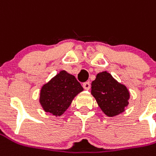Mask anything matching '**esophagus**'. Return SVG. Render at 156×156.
<instances>
[{
    "label": "esophagus",
    "mask_w": 156,
    "mask_h": 156,
    "mask_svg": "<svg viewBox=\"0 0 156 156\" xmlns=\"http://www.w3.org/2000/svg\"><path fill=\"white\" fill-rule=\"evenodd\" d=\"M83 89H86V90H89L90 89V83L89 82H85V83H83Z\"/></svg>",
    "instance_id": "1"
}]
</instances>
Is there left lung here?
I'll use <instances>...</instances> for the list:
<instances>
[{"label":"left lung","mask_w":156,"mask_h":156,"mask_svg":"<svg viewBox=\"0 0 156 156\" xmlns=\"http://www.w3.org/2000/svg\"><path fill=\"white\" fill-rule=\"evenodd\" d=\"M91 94L106 116H115L125 111L130 97L127 87L116 81L107 72L96 75L91 83Z\"/></svg>","instance_id":"obj_1"}]
</instances>
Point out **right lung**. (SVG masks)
<instances>
[{
  "mask_svg": "<svg viewBox=\"0 0 156 156\" xmlns=\"http://www.w3.org/2000/svg\"><path fill=\"white\" fill-rule=\"evenodd\" d=\"M83 90L73 75L61 71L41 88L40 103L44 112L55 116H61L70 106L74 97Z\"/></svg>",
  "mask_w": 156,
  "mask_h": 156,
  "instance_id": "1",
  "label": "right lung"
}]
</instances>
